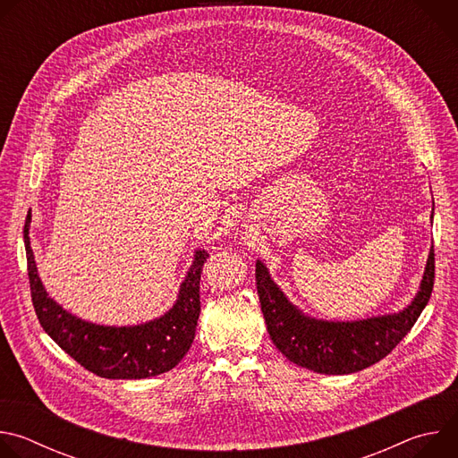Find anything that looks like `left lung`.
I'll list each match as a JSON object with an SVG mask.
<instances>
[{
  "instance_id": "1",
  "label": "left lung",
  "mask_w": 458,
  "mask_h": 458,
  "mask_svg": "<svg viewBox=\"0 0 458 458\" xmlns=\"http://www.w3.org/2000/svg\"><path fill=\"white\" fill-rule=\"evenodd\" d=\"M255 281L260 310L276 348L290 362L315 373L348 375L384 359L413 328L431 297L435 253L431 246L419 292L404 310L357 320H324L304 313L286 297L259 259Z\"/></svg>"
}]
</instances>
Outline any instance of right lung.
<instances>
[{
    "instance_id": "obj_1",
    "label": "right lung",
    "mask_w": 458,
    "mask_h": 458,
    "mask_svg": "<svg viewBox=\"0 0 458 458\" xmlns=\"http://www.w3.org/2000/svg\"><path fill=\"white\" fill-rule=\"evenodd\" d=\"M32 214L23 241L36 315L50 339L85 369L105 378H147L175 368L188 353L201 313L199 283L207 250L193 251L174 306L161 317L134 326H105L85 320L57 304L45 290L30 248Z\"/></svg>"
}]
</instances>
